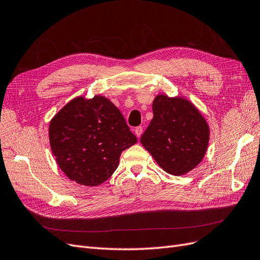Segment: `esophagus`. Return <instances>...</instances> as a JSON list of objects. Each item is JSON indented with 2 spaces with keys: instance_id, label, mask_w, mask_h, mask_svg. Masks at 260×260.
<instances>
[{
  "instance_id": "esophagus-1",
  "label": "esophagus",
  "mask_w": 260,
  "mask_h": 260,
  "mask_svg": "<svg viewBox=\"0 0 260 260\" xmlns=\"http://www.w3.org/2000/svg\"><path fill=\"white\" fill-rule=\"evenodd\" d=\"M134 132H135V135L139 138L141 136V134H142V127L138 126V127H136L135 129H134Z\"/></svg>"
}]
</instances>
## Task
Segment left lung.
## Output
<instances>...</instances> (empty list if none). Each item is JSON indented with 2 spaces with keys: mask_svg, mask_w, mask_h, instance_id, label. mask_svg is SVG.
<instances>
[{
  "mask_svg": "<svg viewBox=\"0 0 260 260\" xmlns=\"http://www.w3.org/2000/svg\"><path fill=\"white\" fill-rule=\"evenodd\" d=\"M153 119L140 138L160 167L181 176L202 162L209 141V125L190 100L182 96H155Z\"/></svg>",
  "mask_w": 260,
  "mask_h": 260,
  "instance_id": "8db88e82",
  "label": "left lung"
}]
</instances>
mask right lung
<instances>
[{
    "label": "right lung",
    "mask_w": 260,
    "mask_h": 260,
    "mask_svg": "<svg viewBox=\"0 0 260 260\" xmlns=\"http://www.w3.org/2000/svg\"><path fill=\"white\" fill-rule=\"evenodd\" d=\"M48 136L59 169L86 187L110 178L122 151L137 142L121 111L102 95L70 100L49 122Z\"/></svg>",
    "instance_id": "obj_1"
}]
</instances>
